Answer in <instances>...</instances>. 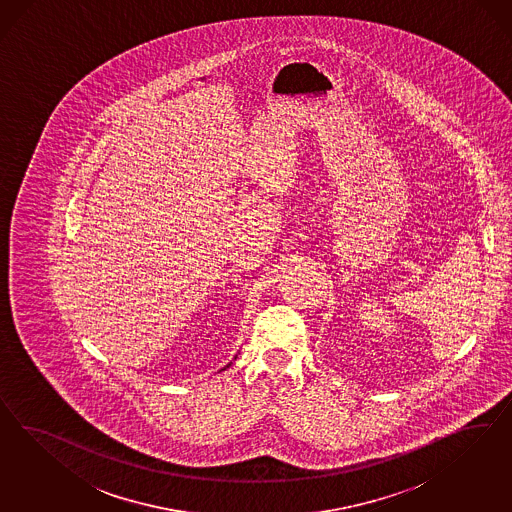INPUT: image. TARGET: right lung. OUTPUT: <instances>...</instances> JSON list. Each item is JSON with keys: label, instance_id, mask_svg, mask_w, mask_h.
<instances>
[{"label": "right lung", "instance_id": "obj_1", "mask_svg": "<svg viewBox=\"0 0 512 512\" xmlns=\"http://www.w3.org/2000/svg\"><path fill=\"white\" fill-rule=\"evenodd\" d=\"M231 364H233V362H231ZM231 364H227V366H225V368H229V366H231ZM225 368H223V370H225Z\"/></svg>", "mask_w": 512, "mask_h": 512}]
</instances>
